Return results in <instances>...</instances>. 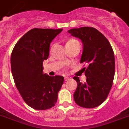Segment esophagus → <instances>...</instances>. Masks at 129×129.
Wrapping results in <instances>:
<instances>
[{
  "label": "esophagus",
  "mask_w": 129,
  "mask_h": 129,
  "mask_svg": "<svg viewBox=\"0 0 129 129\" xmlns=\"http://www.w3.org/2000/svg\"><path fill=\"white\" fill-rule=\"evenodd\" d=\"M71 78L69 77V76H64V80L65 81H68V80H71Z\"/></svg>",
  "instance_id": "34e87169"
}]
</instances>
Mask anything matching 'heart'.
<instances>
[{"instance_id":"heart-1","label":"heart","mask_w":129,"mask_h":129,"mask_svg":"<svg viewBox=\"0 0 129 129\" xmlns=\"http://www.w3.org/2000/svg\"><path fill=\"white\" fill-rule=\"evenodd\" d=\"M76 42H77V41H76V40H74V39H70V40H69V41H68L67 42V44H69V43H76ZM53 48H54V45H52V46L51 47V48H50V53H51V52L53 51Z\"/></svg>"}]
</instances>
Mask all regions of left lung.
Listing matches in <instances>:
<instances>
[{
    "mask_svg": "<svg viewBox=\"0 0 129 129\" xmlns=\"http://www.w3.org/2000/svg\"><path fill=\"white\" fill-rule=\"evenodd\" d=\"M68 32L82 41L80 63L88 65L82 69L86 82H80L78 76L73 77L78 84L74 102L84 108L96 107L106 100L112 87L115 67L113 49L107 38L92 27L71 29Z\"/></svg>",
    "mask_w": 129,
    "mask_h": 129,
    "instance_id": "8db88e82",
    "label": "left lung"
}]
</instances>
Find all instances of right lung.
Here are the masks:
<instances>
[{
	"label": "right lung",
	"instance_id": "1",
	"mask_svg": "<svg viewBox=\"0 0 129 129\" xmlns=\"http://www.w3.org/2000/svg\"><path fill=\"white\" fill-rule=\"evenodd\" d=\"M62 30L32 29L19 39L12 52L15 84L24 102L36 110L53 107L63 84V76H50L43 72V62L49 57L50 43Z\"/></svg>",
	"mask_w": 129,
	"mask_h": 129
}]
</instances>
